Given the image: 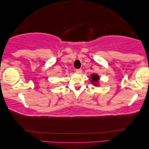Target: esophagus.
<instances>
[{
  "label": "esophagus",
  "mask_w": 149,
  "mask_h": 149,
  "mask_svg": "<svg viewBox=\"0 0 149 149\" xmlns=\"http://www.w3.org/2000/svg\"><path fill=\"white\" fill-rule=\"evenodd\" d=\"M76 72L78 73V74H81L82 73V70L81 69H77Z\"/></svg>",
  "instance_id": "obj_1"
}]
</instances>
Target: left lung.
Masks as SVG:
<instances>
[{
    "instance_id": "left-lung-1",
    "label": "left lung",
    "mask_w": 149,
    "mask_h": 149,
    "mask_svg": "<svg viewBox=\"0 0 149 149\" xmlns=\"http://www.w3.org/2000/svg\"><path fill=\"white\" fill-rule=\"evenodd\" d=\"M91 82L95 86H98V82L100 77L97 74H92L91 75Z\"/></svg>"
}]
</instances>
